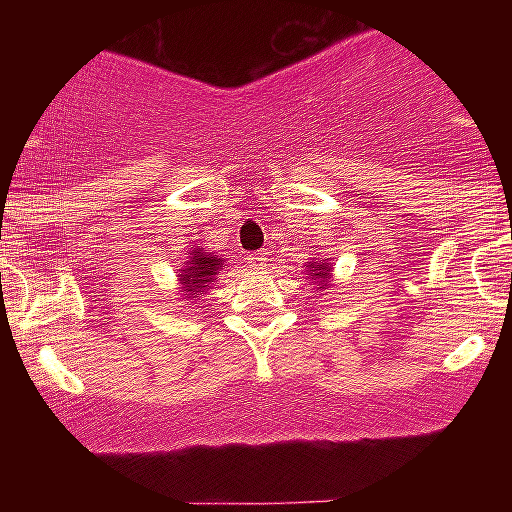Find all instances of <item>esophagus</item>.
I'll list each match as a JSON object with an SVG mask.
<instances>
[{"mask_svg": "<svg viewBox=\"0 0 512 512\" xmlns=\"http://www.w3.org/2000/svg\"><path fill=\"white\" fill-rule=\"evenodd\" d=\"M264 264H266L264 253H251V256H248V266H251L253 271L264 269Z\"/></svg>", "mask_w": 512, "mask_h": 512, "instance_id": "34e87169", "label": "esophagus"}]
</instances>
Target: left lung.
Returning a JSON list of instances; mask_svg holds the SVG:
<instances>
[{
  "instance_id": "1",
  "label": "left lung",
  "mask_w": 512,
  "mask_h": 512,
  "mask_svg": "<svg viewBox=\"0 0 512 512\" xmlns=\"http://www.w3.org/2000/svg\"><path fill=\"white\" fill-rule=\"evenodd\" d=\"M330 271H333V264H330V259H307L305 264V274L310 282L318 284V292H325V289L330 287Z\"/></svg>"
}]
</instances>
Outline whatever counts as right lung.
I'll list each match as a JSON object with an SVG mask.
<instances>
[{
  "label": "right lung",
  "instance_id": "right-lung-1",
  "mask_svg": "<svg viewBox=\"0 0 512 512\" xmlns=\"http://www.w3.org/2000/svg\"><path fill=\"white\" fill-rule=\"evenodd\" d=\"M223 266H228V261L223 256L205 251V248L194 243L187 251L184 264L176 269V277H179L176 279L179 282V297L182 300H194V305H197L200 295L210 292L217 274L223 271Z\"/></svg>",
  "mask_w": 512,
  "mask_h": 512
}]
</instances>
